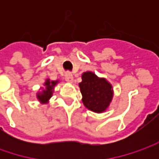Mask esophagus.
Wrapping results in <instances>:
<instances>
[{"mask_svg": "<svg viewBox=\"0 0 159 159\" xmlns=\"http://www.w3.org/2000/svg\"><path fill=\"white\" fill-rule=\"evenodd\" d=\"M64 78H65V80L67 82H72L73 81V75L70 73V72H67L65 75H64Z\"/></svg>", "mask_w": 159, "mask_h": 159, "instance_id": "obj_1", "label": "esophagus"}]
</instances>
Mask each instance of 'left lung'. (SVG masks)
Instances as JSON below:
<instances>
[{
  "label": "left lung",
  "mask_w": 159,
  "mask_h": 159,
  "mask_svg": "<svg viewBox=\"0 0 159 159\" xmlns=\"http://www.w3.org/2000/svg\"><path fill=\"white\" fill-rule=\"evenodd\" d=\"M82 81L79 84L82 94L84 105L94 112L101 113L106 110L112 100V87L103 78L87 71L82 74Z\"/></svg>",
  "instance_id": "obj_1"
}]
</instances>
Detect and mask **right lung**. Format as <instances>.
<instances>
[{"label":"right lung","instance_id":"obj_1","mask_svg":"<svg viewBox=\"0 0 159 159\" xmlns=\"http://www.w3.org/2000/svg\"><path fill=\"white\" fill-rule=\"evenodd\" d=\"M58 80L57 81H50L49 80H47L46 82L44 84L45 86V89L42 90V92H40L39 94H37V98L39 99V101L41 102L42 103H47L49 98L52 96L53 90L55 86L57 84Z\"/></svg>","mask_w":159,"mask_h":159}]
</instances>
